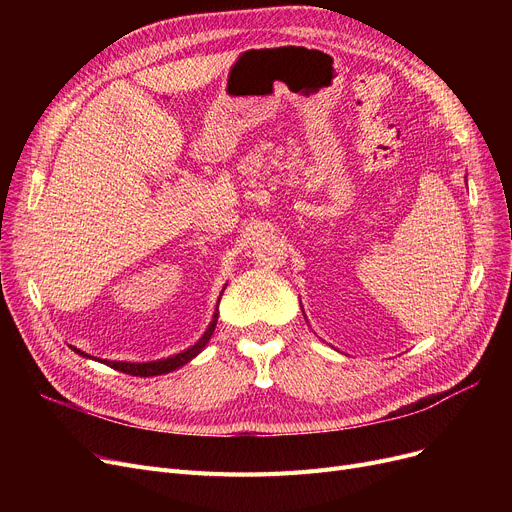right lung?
I'll list each match as a JSON object with an SVG mask.
<instances>
[{
  "mask_svg": "<svg viewBox=\"0 0 512 512\" xmlns=\"http://www.w3.org/2000/svg\"><path fill=\"white\" fill-rule=\"evenodd\" d=\"M215 324H218V311L213 313V319H211V324H209L207 332L201 336V340H199L195 346L186 348L184 353L174 355V357H168V359H164V361H151V363L103 361V363H105V365H110V367H112V369H116V371H122V373H128V375H137V378H151V375L170 373V371H174V369L182 367L184 363H188V361H191L193 357H197V355L203 351V346L209 342V338H211V334H213V330H215ZM74 351H76V348H74ZM76 353H80V351H76ZM80 355L87 357L85 353H80Z\"/></svg>",
  "mask_w": 512,
  "mask_h": 512,
  "instance_id": "add662e5",
  "label": "right lung"
}]
</instances>
